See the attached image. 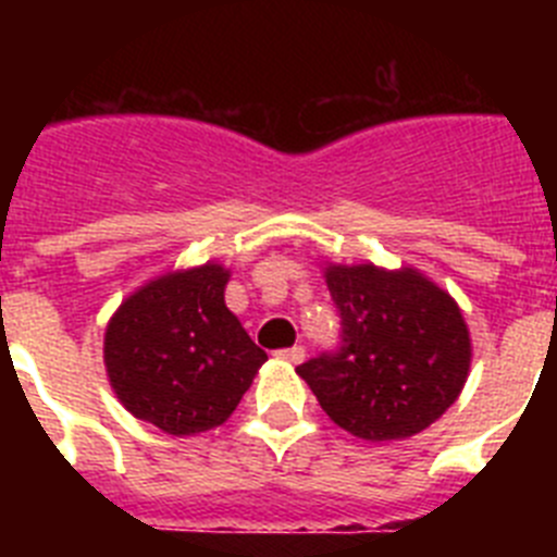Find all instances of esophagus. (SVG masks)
<instances>
[{"instance_id":"1","label":"esophagus","mask_w":557,"mask_h":557,"mask_svg":"<svg viewBox=\"0 0 557 557\" xmlns=\"http://www.w3.org/2000/svg\"><path fill=\"white\" fill-rule=\"evenodd\" d=\"M278 357L289 359V362H304L307 351H304V346H293V348H282V351H278Z\"/></svg>"}]
</instances>
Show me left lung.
Here are the masks:
<instances>
[{
	"instance_id": "obj_1",
	"label": "left lung",
	"mask_w": 557,
	"mask_h": 557,
	"mask_svg": "<svg viewBox=\"0 0 557 557\" xmlns=\"http://www.w3.org/2000/svg\"><path fill=\"white\" fill-rule=\"evenodd\" d=\"M326 284L339 339L298 366V376L351 435L396 441L426 430L469 376V329L457 304L416 270L329 268Z\"/></svg>"
}]
</instances>
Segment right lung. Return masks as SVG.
<instances>
[{
	"label": "right lung",
	"mask_w": 557,
	"mask_h": 557,
	"mask_svg": "<svg viewBox=\"0 0 557 557\" xmlns=\"http://www.w3.org/2000/svg\"><path fill=\"white\" fill-rule=\"evenodd\" d=\"M220 264L161 275L133 293L106 332V368L122 405L166 435L214 430L236 410L268 354L223 298Z\"/></svg>",
	"instance_id": "add662e5"
}]
</instances>
